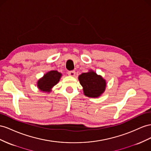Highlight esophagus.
Listing matches in <instances>:
<instances>
[{
    "label": "esophagus",
    "instance_id": "obj_1",
    "mask_svg": "<svg viewBox=\"0 0 151 151\" xmlns=\"http://www.w3.org/2000/svg\"><path fill=\"white\" fill-rule=\"evenodd\" d=\"M68 74L70 76H76V72L74 70H72V71H68Z\"/></svg>",
    "mask_w": 151,
    "mask_h": 151
}]
</instances>
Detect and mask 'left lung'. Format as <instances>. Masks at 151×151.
Wrapping results in <instances>:
<instances>
[{"label": "left lung", "instance_id": "left-lung-1", "mask_svg": "<svg viewBox=\"0 0 151 151\" xmlns=\"http://www.w3.org/2000/svg\"><path fill=\"white\" fill-rule=\"evenodd\" d=\"M80 84L83 87L84 93L89 97L96 98L100 96L106 87L105 81L95 72L90 71L83 73L79 77Z\"/></svg>", "mask_w": 151, "mask_h": 151}]
</instances>
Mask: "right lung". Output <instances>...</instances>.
Listing matches in <instances>:
<instances>
[{
	"label": "right lung",
	"mask_w": 151,
	"mask_h": 151,
	"mask_svg": "<svg viewBox=\"0 0 151 151\" xmlns=\"http://www.w3.org/2000/svg\"><path fill=\"white\" fill-rule=\"evenodd\" d=\"M62 74L56 70H51L39 79L37 86L42 91H50V89L59 82Z\"/></svg>",
	"instance_id": "obj_1"
}]
</instances>
